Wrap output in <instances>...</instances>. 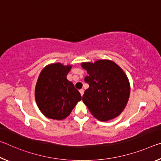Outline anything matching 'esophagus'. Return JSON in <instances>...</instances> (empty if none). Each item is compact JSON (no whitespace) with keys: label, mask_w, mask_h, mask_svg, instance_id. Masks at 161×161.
<instances>
[{"label":"esophagus","mask_w":161,"mask_h":161,"mask_svg":"<svg viewBox=\"0 0 161 161\" xmlns=\"http://www.w3.org/2000/svg\"><path fill=\"white\" fill-rule=\"evenodd\" d=\"M80 94L81 95V96H82V95L84 94V89H80Z\"/></svg>","instance_id":"esophagus-1"}]
</instances>
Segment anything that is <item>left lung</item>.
<instances>
[{
	"label": "left lung",
	"instance_id": "left-lung-1",
	"mask_svg": "<svg viewBox=\"0 0 161 161\" xmlns=\"http://www.w3.org/2000/svg\"><path fill=\"white\" fill-rule=\"evenodd\" d=\"M81 66L86 70L88 75L84 81L89 85L82 101L91 114L101 121L119 116L130 96V86L126 73L109 59L82 62Z\"/></svg>",
	"mask_w": 161,
	"mask_h": 161
}]
</instances>
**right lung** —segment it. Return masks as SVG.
Instances as JSON below:
<instances>
[{
	"label": "right lung",
	"mask_w": 161,
	"mask_h": 161,
	"mask_svg": "<svg viewBox=\"0 0 161 161\" xmlns=\"http://www.w3.org/2000/svg\"><path fill=\"white\" fill-rule=\"evenodd\" d=\"M72 67L59 62L47 64L38 77L35 101L40 111L48 119H64L81 100L80 92L67 79Z\"/></svg>",
	"instance_id": "right-lung-1"
}]
</instances>
